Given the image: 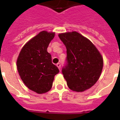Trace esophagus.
Instances as JSON below:
<instances>
[{
	"label": "esophagus",
	"mask_w": 120,
	"mask_h": 120,
	"mask_svg": "<svg viewBox=\"0 0 120 120\" xmlns=\"http://www.w3.org/2000/svg\"><path fill=\"white\" fill-rule=\"evenodd\" d=\"M56 66H57L58 68V69L60 70V68H61V64H60V63H58V64H56Z\"/></svg>",
	"instance_id": "esophagus-1"
}]
</instances>
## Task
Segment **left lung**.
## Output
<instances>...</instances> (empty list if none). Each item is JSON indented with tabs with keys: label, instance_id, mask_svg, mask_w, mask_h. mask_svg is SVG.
I'll use <instances>...</instances> for the list:
<instances>
[{
	"label": "left lung",
	"instance_id": "1",
	"mask_svg": "<svg viewBox=\"0 0 120 120\" xmlns=\"http://www.w3.org/2000/svg\"><path fill=\"white\" fill-rule=\"evenodd\" d=\"M67 49L66 64L62 72L68 86L80 92L90 88L99 79L103 60L89 40L77 32L58 35Z\"/></svg>",
	"mask_w": 120,
	"mask_h": 120
}]
</instances>
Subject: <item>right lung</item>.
Instances as JSON below:
<instances>
[{
	"mask_svg": "<svg viewBox=\"0 0 120 120\" xmlns=\"http://www.w3.org/2000/svg\"><path fill=\"white\" fill-rule=\"evenodd\" d=\"M54 33L42 31L25 44L17 60L19 74L28 88L38 94L51 89L59 69L52 63L47 47Z\"/></svg>",
	"mask_w": 120,
	"mask_h": 120,
	"instance_id": "1",
	"label": "right lung"
}]
</instances>
